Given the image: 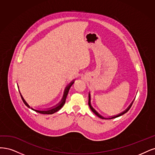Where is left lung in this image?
Returning <instances> with one entry per match:
<instances>
[{"mask_svg": "<svg viewBox=\"0 0 155 155\" xmlns=\"http://www.w3.org/2000/svg\"><path fill=\"white\" fill-rule=\"evenodd\" d=\"M134 101V99L133 100V102L130 104V105H129V106L127 107V108L126 109H125V110H124V111H122V113L117 114V115L112 116V117H108V118L104 117H103L102 115H101V114H99V113L95 110V109H94L92 107L91 104V94H90V93H89V102H88V104H89V107H90V109H91V111H92L94 114H95L97 117H98L99 118H102V119H112V118H117V117H120V116L122 115V114H125L126 113H127V112L129 110V109L131 108V106H132V104H133Z\"/></svg>", "mask_w": 155, "mask_h": 155, "instance_id": "1", "label": "left lung"}]
</instances>
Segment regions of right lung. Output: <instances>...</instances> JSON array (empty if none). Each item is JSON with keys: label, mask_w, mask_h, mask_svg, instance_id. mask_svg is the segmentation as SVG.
Segmentation results:
<instances>
[{"label": "right lung", "mask_w": 155, "mask_h": 155, "mask_svg": "<svg viewBox=\"0 0 155 155\" xmlns=\"http://www.w3.org/2000/svg\"><path fill=\"white\" fill-rule=\"evenodd\" d=\"M74 81H75V80H73V81H71L70 83H69V84L68 85V86L66 87V88H65L64 92V94H63V97H62V99H61V102H59L57 105H55V106H54L51 107H49V108H48V109H34V108L31 107L30 106H29V105L27 103V102H26V101H25L24 97H22V95L21 94V92H20V91H19V92H20V94H21V98H22V100L23 102L25 104V105H26V106L28 107L31 108V109H32V110H33V111H36V112H37V113H42V114H53V113H54L55 112L58 111V110H60V109H61L62 107V106L64 105L65 102H66V97H67V95H68V94L69 89H70V87H71V86L73 84V83L74 82ZM17 86H18V85H17ZM18 91H19V88H18Z\"/></svg>", "instance_id": "add662e5"}]
</instances>
